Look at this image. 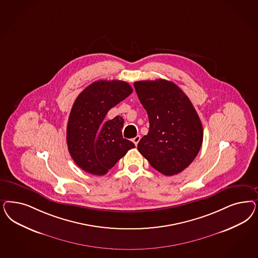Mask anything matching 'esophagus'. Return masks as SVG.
Here are the masks:
<instances>
[{"mask_svg": "<svg viewBox=\"0 0 258 258\" xmlns=\"http://www.w3.org/2000/svg\"><path fill=\"white\" fill-rule=\"evenodd\" d=\"M140 140H141V136L140 135H138L137 137H135L133 139V142L135 143V145L137 146L138 145V143L140 142Z\"/></svg>", "mask_w": 258, "mask_h": 258, "instance_id": "1", "label": "esophagus"}]
</instances>
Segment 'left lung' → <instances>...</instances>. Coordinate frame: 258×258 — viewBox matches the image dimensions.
I'll use <instances>...</instances> for the list:
<instances>
[{
    "label": "left lung",
    "mask_w": 258,
    "mask_h": 258,
    "mask_svg": "<svg viewBox=\"0 0 258 258\" xmlns=\"http://www.w3.org/2000/svg\"><path fill=\"white\" fill-rule=\"evenodd\" d=\"M149 117V132L138 150L159 173L174 175L200 152L203 128L191 100L174 83L158 79L134 83Z\"/></svg>",
    "instance_id": "obj_1"
}]
</instances>
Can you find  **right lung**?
<instances>
[{
  "label": "right lung",
  "mask_w": 258,
  "mask_h": 258,
  "mask_svg": "<svg viewBox=\"0 0 258 258\" xmlns=\"http://www.w3.org/2000/svg\"><path fill=\"white\" fill-rule=\"evenodd\" d=\"M133 92L122 81H97L76 99L67 129L68 151L76 164L95 175L108 173L118 159L135 147L122 137L123 118L104 120L109 110Z\"/></svg>",
  "instance_id": "right-lung-1"
}]
</instances>
